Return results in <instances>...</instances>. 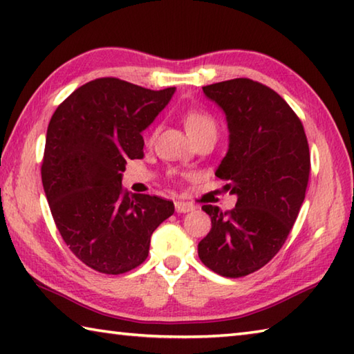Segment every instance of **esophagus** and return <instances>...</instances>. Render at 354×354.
Masks as SVG:
<instances>
[{"label":"esophagus","mask_w":354,"mask_h":354,"mask_svg":"<svg viewBox=\"0 0 354 354\" xmlns=\"http://www.w3.org/2000/svg\"><path fill=\"white\" fill-rule=\"evenodd\" d=\"M175 209L178 213H189L195 210V205L190 203H184V201H176L175 203Z\"/></svg>","instance_id":"obj_1"}]
</instances>
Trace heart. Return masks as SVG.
Instances as JSON below:
<instances>
[{"label":"heart","instance_id":"1","mask_svg":"<svg viewBox=\"0 0 354 354\" xmlns=\"http://www.w3.org/2000/svg\"><path fill=\"white\" fill-rule=\"evenodd\" d=\"M184 126L192 138L203 133L205 130H216V122L203 110H189L184 115Z\"/></svg>","mask_w":354,"mask_h":354}]
</instances>
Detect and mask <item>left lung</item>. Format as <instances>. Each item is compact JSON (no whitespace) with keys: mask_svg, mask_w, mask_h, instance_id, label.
<instances>
[{"mask_svg":"<svg viewBox=\"0 0 354 354\" xmlns=\"http://www.w3.org/2000/svg\"><path fill=\"white\" fill-rule=\"evenodd\" d=\"M203 90L223 109L230 133L214 175L238 201L230 212L203 205L212 228L198 254L214 273L241 278L264 267L292 230L308 184V142L292 107L261 82L236 78Z\"/></svg>","mask_w":354,"mask_h":354,"instance_id":"left-lung-1","label":"left lung"}]
</instances>
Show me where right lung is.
I'll return each mask as SVG.
<instances>
[{
	"instance_id": "add662e5",
	"label": "right lung",
	"mask_w": 354,
	"mask_h": 354,
	"mask_svg": "<svg viewBox=\"0 0 354 354\" xmlns=\"http://www.w3.org/2000/svg\"><path fill=\"white\" fill-rule=\"evenodd\" d=\"M175 90L98 78L67 96L48 122L41 165L47 203L68 248L96 272L141 266L151 233L175 212L171 201L121 185L129 159L144 156L141 133Z\"/></svg>"
}]
</instances>
